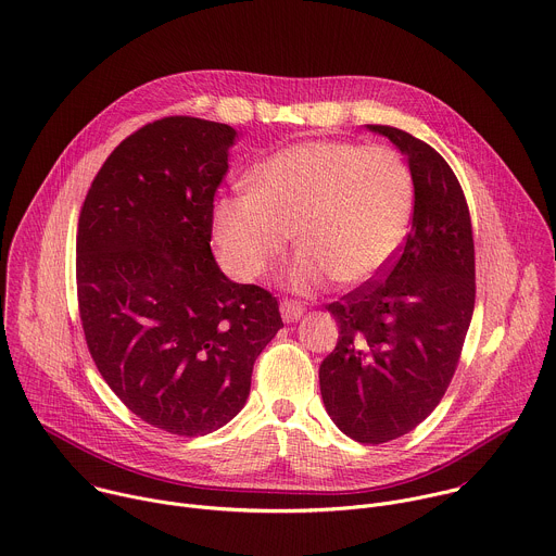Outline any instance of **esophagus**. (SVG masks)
Wrapping results in <instances>:
<instances>
[{
  "label": "esophagus",
  "mask_w": 556,
  "mask_h": 556,
  "mask_svg": "<svg viewBox=\"0 0 556 556\" xmlns=\"http://www.w3.org/2000/svg\"><path fill=\"white\" fill-rule=\"evenodd\" d=\"M279 309H281V318L286 323H296L303 316V305L296 301H283Z\"/></svg>",
  "instance_id": "1"
}]
</instances>
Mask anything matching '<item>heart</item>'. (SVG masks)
Masks as SVG:
<instances>
[{
  "mask_svg": "<svg viewBox=\"0 0 556 556\" xmlns=\"http://www.w3.org/2000/svg\"><path fill=\"white\" fill-rule=\"evenodd\" d=\"M417 203L415 174L391 146L301 141L262 161L253 190L214 207L220 260L240 279L262 277L296 233L288 283L307 292L329 279L376 281L404 249Z\"/></svg>",
  "mask_w": 556,
  "mask_h": 556,
  "instance_id": "1",
  "label": "heart"
}]
</instances>
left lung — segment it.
Listing matches in <instances>:
<instances>
[{"mask_svg": "<svg viewBox=\"0 0 556 556\" xmlns=\"http://www.w3.org/2000/svg\"><path fill=\"white\" fill-rule=\"evenodd\" d=\"M406 156L417 185L413 229L382 279L327 305L336 349L318 368L327 415L357 443L415 430L445 395L476 303L471 218L460 182L426 141L366 124Z\"/></svg>", "mask_w": 556, "mask_h": 556, "instance_id": "left-lung-1", "label": "left lung"}]
</instances>
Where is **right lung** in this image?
<instances>
[{"label": "right lung", "mask_w": 556, "mask_h": 556, "mask_svg": "<svg viewBox=\"0 0 556 556\" xmlns=\"http://www.w3.org/2000/svg\"><path fill=\"white\" fill-rule=\"evenodd\" d=\"M236 128L163 117L126 137L85 199L80 320L100 376L141 421L203 437L247 404L253 364L283 327L277 299L212 253L214 197Z\"/></svg>", "instance_id": "right-lung-1"}]
</instances>
